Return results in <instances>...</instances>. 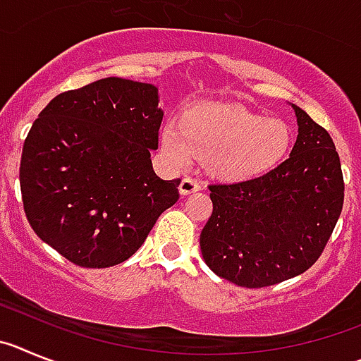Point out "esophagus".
I'll return each mask as SVG.
<instances>
[{
  "label": "esophagus",
  "mask_w": 361,
  "mask_h": 361,
  "mask_svg": "<svg viewBox=\"0 0 361 361\" xmlns=\"http://www.w3.org/2000/svg\"><path fill=\"white\" fill-rule=\"evenodd\" d=\"M197 190H201V185L197 183L196 180H192V178H183L180 183V194L181 196H188V194H194L197 192Z\"/></svg>",
  "instance_id": "obj_1"
}]
</instances>
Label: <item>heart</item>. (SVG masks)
<instances>
[{
    "mask_svg": "<svg viewBox=\"0 0 361 361\" xmlns=\"http://www.w3.org/2000/svg\"><path fill=\"white\" fill-rule=\"evenodd\" d=\"M290 145L286 122L232 104H197L178 116V129L160 131L161 151L174 165L187 167L196 158L225 183L264 176L284 160Z\"/></svg>",
    "mask_w": 361,
    "mask_h": 361,
    "instance_id": "1",
    "label": "heart"
}]
</instances>
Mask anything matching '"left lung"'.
Instances as JSON below:
<instances>
[{"label": "left lung", "mask_w": 361, "mask_h": 361, "mask_svg": "<svg viewBox=\"0 0 361 361\" xmlns=\"http://www.w3.org/2000/svg\"><path fill=\"white\" fill-rule=\"evenodd\" d=\"M291 108L298 135L288 160L257 180L209 187L214 210L201 230V255L217 277L243 288L304 274L342 214V167L329 133Z\"/></svg>", "instance_id": "1"}]
</instances>
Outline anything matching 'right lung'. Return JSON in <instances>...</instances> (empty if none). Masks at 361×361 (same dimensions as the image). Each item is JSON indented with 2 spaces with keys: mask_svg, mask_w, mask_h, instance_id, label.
Segmentation results:
<instances>
[{
  "mask_svg": "<svg viewBox=\"0 0 361 361\" xmlns=\"http://www.w3.org/2000/svg\"><path fill=\"white\" fill-rule=\"evenodd\" d=\"M158 102L157 86L108 77L51 99L32 126L19 167L25 214L73 264L128 261L180 197V180L152 169Z\"/></svg>",
  "mask_w": 361,
  "mask_h": 361,
  "instance_id": "obj_1",
  "label": "right lung"
}]
</instances>
